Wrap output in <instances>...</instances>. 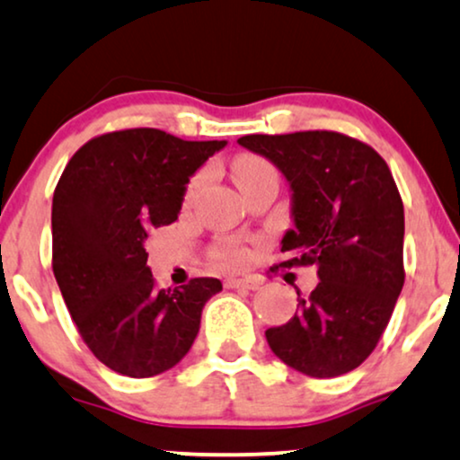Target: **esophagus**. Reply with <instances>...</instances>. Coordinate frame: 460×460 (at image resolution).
<instances>
[{
  "label": "esophagus",
  "instance_id": "34e87169",
  "mask_svg": "<svg viewBox=\"0 0 460 460\" xmlns=\"http://www.w3.org/2000/svg\"><path fill=\"white\" fill-rule=\"evenodd\" d=\"M261 284H263V280H261V278H226L225 288L257 290V288H261Z\"/></svg>",
  "mask_w": 460,
  "mask_h": 460
}]
</instances>
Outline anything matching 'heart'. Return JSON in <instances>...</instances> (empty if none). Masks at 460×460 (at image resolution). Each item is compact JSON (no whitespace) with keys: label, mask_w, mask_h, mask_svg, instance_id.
<instances>
[{"label":"heart","mask_w":460,"mask_h":460,"mask_svg":"<svg viewBox=\"0 0 460 460\" xmlns=\"http://www.w3.org/2000/svg\"><path fill=\"white\" fill-rule=\"evenodd\" d=\"M270 170L271 167L267 165L263 159H259V156L242 155V156H237L234 163V180H235L237 187H240V184L248 182L250 178L259 176V173L270 172ZM199 184H201V178H197L195 182L190 184V193H193ZM218 259L231 267H240L248 261V250L243 246H237V243H223V248L218 250Z\"/></svg>","instance_id":"heart-1"}]
</instances>
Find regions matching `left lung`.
<instances>
[{
    "instance_id": "1",
    "label": "left lung",
    "mask_w": 460,
    "mask_h": 460,
    "mask_svg": "<svg viewBox=\"0 0 460 460\" xmlns=\"http://www.w3.org/2000/svg\"><path fill=\"white\" fill-rule=\"evenodd\" d=\"M278 167L293 229L284 265H316L318 282L287 324L265 331L271 352L310 377H337L374 352L403 288V203L386 161L335 131L243 136ZM299 295V293H297Z\"/></svg>"
}]
</instances>
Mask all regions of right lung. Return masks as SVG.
Instances as JSON below:
<instances>
[{
    "mask_svg": "<svg viewBox=\"0 0 460 460\" xmlns=\"http://www.w3.org/2000/svg\"><path fill=\"white\" fill-rule=\"evenodd\" d=\"M226 139L125 129L86 142L52 197V271L84 344L106 367L150 377L187 357L217 278L156 288L148 231L172 225L195 172Z\"/></svg>",
    "mask_w": 460,
    "mask_h": 460,
    "instance_id": "add662e5",
    "label": "right lung"
}]
</instances>
